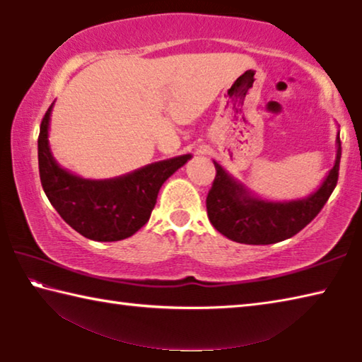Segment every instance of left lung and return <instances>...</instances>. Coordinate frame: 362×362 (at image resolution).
Masks as SVG:
<instances>
[{
	"label": "left lung",
	"instance_id": "obj_1",
	"mask_svg": "<svg viewBox=\"0 0 362 362\" xmlns=\"http://www.w3.org/2000/svg\"><path fill=\"white\" fill-rule=\"evenodd\" d=\"M337 156L320 188L302 199L269 201L259 198L214 161L216 179L206 199L207 217L214 228L241 244H274L297 235L327 203L339 180L341 156L340 132L335 139Z\"/></svg>",
	"mask_w": 362,
	"mask_h": 362
}]
</instances>
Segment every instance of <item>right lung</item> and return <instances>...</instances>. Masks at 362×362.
<instances>
[{
  "instance_id": "add662e5",
  "label": "right lung",
  "mask_w": 362,
  "mask_h": 362,
  "mask_svg": "<svg viewBox=\"0 0 362 362\" xmlns=\"http://www.w3.org/2000/svg\"><path fill=\"white\" fill-rule=\"evenodd\" d=\"M52 107L41 121L38 137L40 179L47 199L66 223L93 241L112 243L132 236L148 222L159 188L192 155L146 164L115 179L93 180L60 168L49 146Z\"/></svg>"
}]
</instances>
